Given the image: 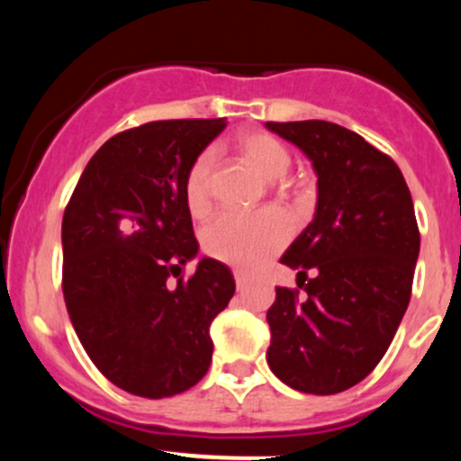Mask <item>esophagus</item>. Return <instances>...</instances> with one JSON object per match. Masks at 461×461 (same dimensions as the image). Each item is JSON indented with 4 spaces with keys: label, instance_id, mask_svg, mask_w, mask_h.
<instances>
[{
    "label": "esophagus",
    "instance_id": "34e87169",
    "mask_svg": "<svg viewBox=\"0 0 461 461\" xmlns=\"http://www.w3.org/2000/svg\"><path fill=\"white\" fill-rule=\"evenodd\" d=\"M234 277H236V288H238V293H242V290L247 288V277H245V275H242L240 271H236Z\"/></svg>",
    "mask_w": 461,
    "mask_h": 461
}]
</instances>
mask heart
Masks as SVG:
<instances>
[{
  "label": "heart",
  "mask_w": 461,
  "mask_h": 461,
  "mask_svg": "<svg viewBox=\"0 0 461 461\" xmlns=\"http://www.w3.org/2000/svg\"><path fill=\"white\" fill-rule=\"evenodd\" d=\"M238 151L258 173L273 186L285 193L288 182L284 176L288 173L293 156L288 147L267 131H245L236 140ZM214 151H201L190 162L186 177H184V201L188 212L201 216L208 212L212 199V173ZM288 238V225L282 216L264 212L258 216H240L223 212L214 216L203 230V249L216 260L231 264L242 271H256L264 262H268Z\"/></svg>",
  "instance_id": "1"
}]
</instances>
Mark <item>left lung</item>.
Wrapping results in <instances>:
<instances>
[{"instance_id": "1", "label": "left lung", "mask_w": 461, "mask_h": 461, "mask_svg": "<svg viewBox=\"0 0 461 461\" xmlns=\"http://www.w3.org/2000/svg\"><path fill=\"white\" fill-rule=\"evenodd\" d=\"M267 128L319 176L314 219L282 256L308 297L275 288L268 366L299 393L336 394L377 366L410 303L420 251L414 203L393 158L356 131L330 121Z\"/></svg>"}]
</instances>
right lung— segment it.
Returning a JSON list of instances; mask_svg holds the SVG:
<instances>
[{
	"label": "right lung",
	"instance_id": "right-lung-1",
	"mask_svg": "<svg viewBox=\"0 0 461 461\" xmlns=\"http://www.w3.org/2000/svg\"><path fill=\"white\" fill-rule=\"evenodd\" d=\"M223 130L225 119H173L121 131L86 164L62 216L73 330L104 377L130 394H179L212 362L210 322L236 284L212 258L184 277L199 251L184 177Z\"/></svg>",
	"mask_w": 461,
	"mask_h": 461
}]
</instances>
